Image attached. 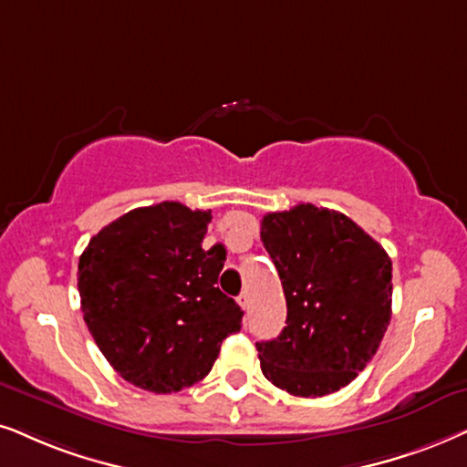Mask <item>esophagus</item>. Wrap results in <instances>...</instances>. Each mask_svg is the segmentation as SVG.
<instances>
[{
	"instance_id": "1",
	"label": "esophagus",
	"mask_w": 467,
	"mask_h": 467,
	"mask_svg": "<svg viewBox=\"0 0 467 467\" xmlns=\"http://www.w3.org/2000/svg\"><path fill=\"white\" fill-rule=\"evenodd\" d=\"M239 306H241V308H244V310L250 308V293H241V295H239Z\"/></svg>"
}]
</instances>
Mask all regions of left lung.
<instances>
[{
	"instance_id": "1",
	"label": "left lung",
	"mask_w": 467,
	"mask_h": 467,
	"mask_svg": "<svg viewBox=\"0 0 467 467\" xmlns=\"http://www.w3.org/2000/svg\"><path fill=\"white\" fill-rule=\"evenodd\" d=\"M261 241L286 297V327L256 342L261 370L293 397H326L373 359L392 317V261L338 211L267 213Z\"/></svg>"
}]
</instances>
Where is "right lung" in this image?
Instances as JSON below:
<instances>
[{
    "mask_svg": "<svg viewBox=\"0 0 467 467\" xmlns=\"http://www.w3.org/2000/svg\"><path fill=\"white\" fill-rule=\"evenodd\" d=\"M211 211L133 209L94 234L77 288L94 342L122 379L155 394L209 375L244 310L217 288L222 245L202 250Z\"/></svg>",
    "mask_w": 467,
    "mask_h": 467,
    "instance_id": "add662e5",
    "label": "right lung"
}]
</instances>
